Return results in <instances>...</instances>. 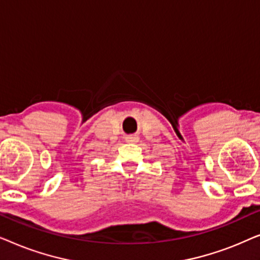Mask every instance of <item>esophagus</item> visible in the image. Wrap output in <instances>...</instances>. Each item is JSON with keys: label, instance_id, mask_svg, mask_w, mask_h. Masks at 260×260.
<instances>
[{"label": "esophagus", "instance_id": "esophagus-1", "mask_svg": "<svg viewBox=\"0 0 260 260\" xmlns=\"http://www.w3.org/2000/svg\"><path fill=\"white\" fill-rule=\"evenodd\" d=\"M138 140H140V138H138L137 135H129V136L125 137V141L127 143H136Z\"/></svg>", "mask_w": 260, "mask_h": 260}]
</instances>
